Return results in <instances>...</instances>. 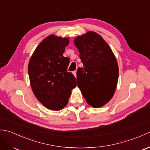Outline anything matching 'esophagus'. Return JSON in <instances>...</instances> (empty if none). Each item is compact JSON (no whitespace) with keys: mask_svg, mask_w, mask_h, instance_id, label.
<instances>
[{"mask_svg":"<svg viewBox=\"0 0 150 150\" xmlns=\"http://www.w3.org/2000/svg\"><path fill=\"white\" fill-rule=\"evenodd\" d=\"M73 75H74V76H75V77H77V71H73Z\"/></svg>","mask_w":150,"mask_h":150,"instance_id":"esophagus-1","label":"esophagus"}]
</instances>
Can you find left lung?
Here are the masks:
<instances>
[{"label": "left lung", "mask_w": 150, "mask_h": 150, "mask_svg": "<svg viewBox=\"0 0 150 150\" xmlns=\"http://www.w3.org/2000/svg\"><path fill=\"white\" fill-rule=\"evenodd\" d=\"M74 43L84 64L77 71L78 87L89 105L103 106L117 87L119 67L115 57L103 37L93 31L76 37Z\"/></svg>", "instance_id": "left-lung-1"}]
</instances>
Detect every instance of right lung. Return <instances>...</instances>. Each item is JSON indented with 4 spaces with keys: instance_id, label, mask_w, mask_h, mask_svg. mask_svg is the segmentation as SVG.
I'll list each match as a JSON object with an SVG mask.
<instances>
[{
    "instance_id": "1",
    "label": "right lung",
    "mask_w": 150,
    "mask_h": 150,
    "mask_svg": "<svg viewBox=\"0 0 150 150\" xmlns=\"http://www.w3.org/2000/svg\"><path fill=\"white\" fill-rule=\"evenodd\" d=\"M69 42L68 38L48 36L37 47L28 64L33 93L50 110L59 111L66 106L77 86L74 75L67 70L69 59L63 56Z\"/></svg>"
}]
</instances>
